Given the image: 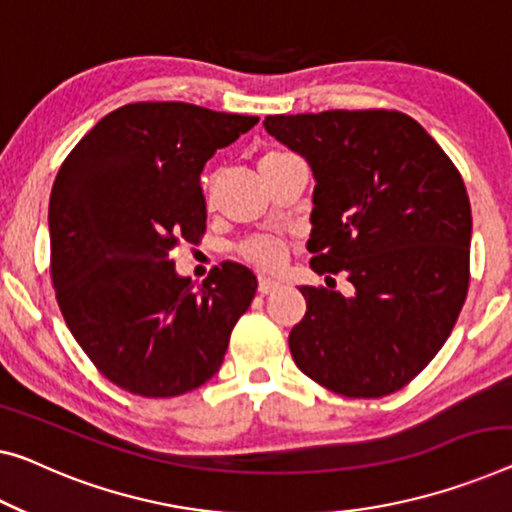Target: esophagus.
Returning <instances> with one entry per match:
<instances>
[{"label": "esophagus", "instance_id": "obj_1", "mask_svg": "<svg viewBox=\"0 0 512 512\" xmlns=\"http://www.w3.org/2000/svg\"><path fill=\"white\" fill-rule=\"evenodd\" d=\"M278 287H280V282L271 280V278H259V285H257L259 294H271V292H276Z\"/></svg>", "mask_w": 512, "mask_h": 512}]
</instances>
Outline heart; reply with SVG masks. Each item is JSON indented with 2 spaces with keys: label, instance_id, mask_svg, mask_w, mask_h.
I'll return each mask as SVG.
<instances>
[{
  "label": "heart",
  "instance_id": "b5f03b06",
  "mask_svg": "<svg viewBox=\"0 0 512 512\" xmlns=\"http://www.w3.org/2000/svg\"><path fill=\"white\" fill-rule=\"evenodd\" d=\"M289 154H282V151H266V154L259 158V170H264L266 165L276 163V160L285 158ZM289 243L280 236H255V239H248L239 248L241 259H246L248 264L257 266L262 271H278L287 259Z\"/></svg>",
  "mask_w": 512,
  "mask_h": 512
}]
</instances>
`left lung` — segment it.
<instances>
[{
  "mask_svg": "<svg viewBox=\"0 0 512 512\" xmlns=\"http://www.w3.org/2000/svg\"><path fill=\"white\" fill-rule=\"evenodd\" d=\"M266 133L308 160L312 271H345L352 296L301 287L289 333L303 375L347 398H384L451 335L469 289L471 207L464 181L409 114H273Z\"/></svg>",
  "mask_w": 512,
  "mask_h": 512,
  "instance_id": "1",
  "label": "left lung"
}]
</instances>
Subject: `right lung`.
<instances>
[{
	"label": "right lung",
	"instance_id": "add662e5",
	"mask_svg": "<svg viewBox=\"0 0 512 512\" xmlns=\"http://www.w3.org/2000/svg\"><path fill=\"white\" fill-rule=\"evenodd\" d=\"M259 117L190 103H131L75 144L50 195V276L68 331L103 377L142 398L209 381L255 299L236 262L202 287L174 271L172 250L207 230L200 174Z\"/></svg>",
	"mask_w": 512,
	"mask_h": 512
}]
</instances>
